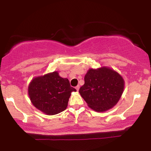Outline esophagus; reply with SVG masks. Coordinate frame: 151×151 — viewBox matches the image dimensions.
Here are the masks:
<instances>
[{
  "label": "esophagus",
  "mask_w": 151,
  "mask_h": 151,
  "mask_svg": "<svg viewBox=\"0 0 151 151\" xmlns=\"http://www.w3.org/2000/svg\"><path fill=\"white\" fill-rule=\"evenodd\" d=\"M75 89H77V91H79V86H76V87H75Z\"/></svg>",
  "instance_id": "34e87169"
}]
</instances>
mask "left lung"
<instances>
[{
	"label": "left lung",
	"instance_id": "8db88e82",
	"mask_svg": "<svg viewBox=\"0 0 151 151\" xmlns=\"http://www.w3.org/2000/svg\"><path fill=\"white\" fill-rule=\"evenodd\" d=\"M124 86L125 81L119 72L103 66L89 69L79 92L89 108L96 112H104L116 105Z\"/></svg>",
	"mask_w": 151,
	"mask_h": 151
}]
</instances>
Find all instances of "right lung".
<instances>
[{
    "label": "right lung",
    "mask_w": 151,
    "mask_h": 151,
    "mask_svg": "<svg viewBox=\"0 0 151 151\" xmlns=\"http://www.w3.org/2000/svg\"><path fill=\"white\" fill-rule=\"evenodd\" d=\"M69 79L59 75L58 71L34 77L28 85L27 93L32 105L46 115H55L65 111L72 92Z\"/></svg>",
    "instance_id": "right-lung-1"
}]
</instances>
